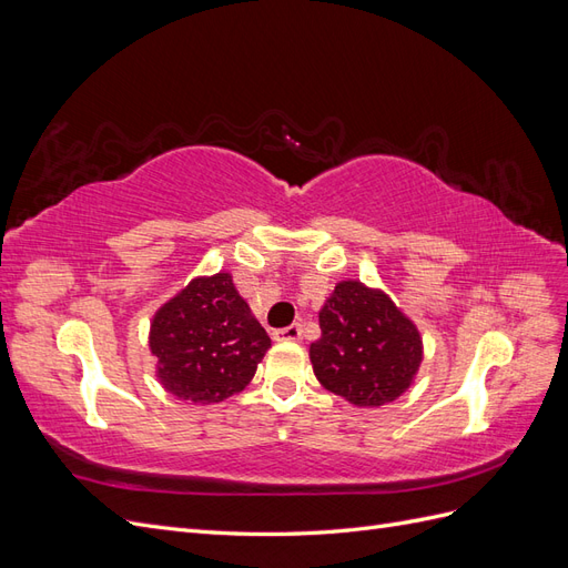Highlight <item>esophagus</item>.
Listing matches in <instances>:
<instances>
[{
  "label": "esophagus",
  "instance_id": "esophagus-1",
  "mask_svg": "<svg viewBox=\"0 0 568 568\" xmlns=\"http://www.w3.org/2000/svg\"><path fill=\"white\" fill-rule=\"evenodd\" d=\"M272 336H274V341H301L303 338V326L291 324V326H284V329H277Z\"/></svg>",
  "mask_w": 568,
  "mask_h": 568
}]
</instances>
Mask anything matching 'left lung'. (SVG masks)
Listing matches in <instances>:
<instances>
[{"mask_svg":"<svg viewBox=\"0 0 568 568\" xmlns=\"http://www.w3.org/2000/svg\"><path fill=\"white\" fill-rule=\"evenodd\" d=\"M311 346L320 384L357 407L393 403L422 363V336L382 291L341 282L320 311Z\"/></svg>","mask_w":568,"mask_h":568,"instance_id":"left-lung-1","label":"left lung"}]
</instances>
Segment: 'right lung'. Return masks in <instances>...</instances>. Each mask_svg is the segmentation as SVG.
Segmentation results:
<instances>
[{"mask_svg": "<svg viewBox=\"0 0 568 568\" xmlns=\"http://www.w3.org/2000/svg\"><path fill=\"white\" fill-rule=\"evenodd\" d=\"M159 379L182 400L220 403L253 379L270 336L227 272L199 277L168 301L151 324Z\"/></svg>", "mask_w": 568, "mask_h": 568, "instance_id": "right-lung-1", "label": "right lung"}]
</instances>
